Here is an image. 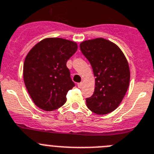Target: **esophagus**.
Here are the masks:
<instances>
[{"label": "esophagus", "mask_w": 154, "mask_h": 154, "mask_svg": "<svg viewBox=\"0 0 154 154\" xmlns=\"http://www.w3.org/2000/svg\"><path fill=\"white\" fill-rule=\"evenodd\" d=\"M77 86H78V88H81L83 87V83H82V82H81V83H78L77 84Z\"/></svg>", "instance_id": "1"}]
</instances>
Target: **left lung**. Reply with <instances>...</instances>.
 Segmentation results:
<instances>
[{
	"mask_svg": "<svg viewBox=\"0 0 154 154\" xmlns=\"http://www.w3.org/2000/svg\"><path fill=\"white\" fill-rule=\"evenodd\" d=\"M80 49L91 63L95 77V91L86 99L87 106L96 114L110 113L117 109L128 88L127 59L117 45L103 38L83 41Z\"/></svg>",
	"mask_w": 154,
	"mask_h": 154,
	"instance_id": "8db88e82",
	"label": "left lung"
}]
</instances>
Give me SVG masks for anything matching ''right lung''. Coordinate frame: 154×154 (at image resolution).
<instances>
[{"mask_svg":"<svg viewBox=\"0 0 154 154\" xmlns=\"http://www.w3.org/2000/svg\"><path fill=\"white\" fill-rule=\"evenodd\" d=\"M77 49L75 42L54 37L42 40L28 53L23 79L37 106L52 111L66 102L67 92L75 86L66 62Z\"/></svg>","mask_w":154,"mask_h":154,"instance_id":"right-lung-1","label":"right lung"}]
</instances>
